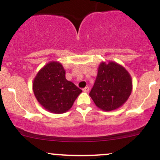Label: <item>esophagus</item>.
I'll return each mask as SVG.
<instances>
[{
  "label": "esophagus",
  "mask_w": 160,
  "mask_h": 160,
  "mask_svg": "<svg viewBox=\"0 0 160 160\" xmlns=\"http://www.w3.org/2000/svg\"><path fill=\"white\" fill-rule=\"evenodd\" d=\"M82 91L85 92H88L89 91V86H86L84 89H82Z\"/></svg>",
  "instance_id": "obj_1"
}]
</instances>
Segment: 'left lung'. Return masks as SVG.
I'll use <instances>...</instances> for the list:
<instances>
[{
    "label": "left lung",
    "instance_id": "1",
    "mask_svg": "<svg viewBox=\"0 0 160 160\" xmlns=\"http://www.w3.org/2000/svg\"><path fill=\"white\" fill-rule=\"evenodd\" d=\"M132 90V79L123 66L113 61L102 62L89 95L98 108L111 111L123 105Z\"/></svg>",
    "mask_w": 160,
    "mask_h": 160
}]
</instances>
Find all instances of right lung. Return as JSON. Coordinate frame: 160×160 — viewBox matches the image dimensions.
Segmentation results:
<instances>
[{"label":"right lung","instance_id":"1","mask_svg":"<svg viewBox=\"0 0 160 160\" xmlns=\"http://www.w3.org/2000/svg\"><path fill=\"white\" fill-rule=\"evenodd\" d=\"M33 92L38 103L52 113L71 109L82 90L65 78V70L59 62H49L40 69L33 80Z\"/></svg>","mask_w":160,"mask_h":160}]
</instances>
